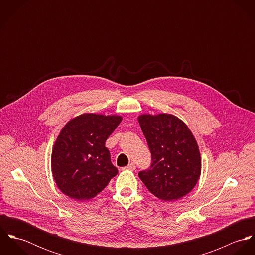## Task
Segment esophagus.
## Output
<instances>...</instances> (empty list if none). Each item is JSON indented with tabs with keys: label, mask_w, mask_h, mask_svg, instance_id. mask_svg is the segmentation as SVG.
<instances>
[{
	"label": "esophagus",
	"mask_w": 255,
	"mask_h": 255,
	"mask_svg": "<svg viewBox=\"0 0 255 255\" xmlns=\"http://www.w3.org/2000/svg\"><path fill=\"white\" fill-rule=\"evenodd\" d=\"M124 170H129V171H133V170H135V165H134L133 163H130V164H128L127 167H125V168H124Z\"/></svg>",
	"instance_id": "esophagus-1"
}]
</instances>
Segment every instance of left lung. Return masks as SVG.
Listing matches in <instances>:
<instances>
[{
	"mask_svg": "<svg viewBox=\"0 0 255 255\" xmlns=\"http://www.w3.org/2000/svg\"><path fill=\"white\" fill-rule=\"evenodd\" d=\"M138 122L152 155L149 170L138 174L159 199L174 201L189 193L201 174L197 141L180 118L172 114H141Z\"/></svg>",
	"mask_w": 255,
	"mask_h": 255,
	"instance_id": "left-lung-1",
	"label": "left lung"
}]
</instances>
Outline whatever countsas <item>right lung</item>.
<instances>
[{
	"label": "right lung",
	"mask_w": 255,
	"mask_h": 255,
	"mask_svg": "<svg viewBox=\"0 0 255 255\" xmlns=\"http://www.w3.org/2000/svg\"><path fill=\"white\" fill-rule=\"evenodd\" d=\"M122 120L119 115L84 113L65 125L51 155L53 178L64 194L88 200L118 174L105 142Z\"/></svg>",
	"instance_id": "obj_1"
}]
</instances>
